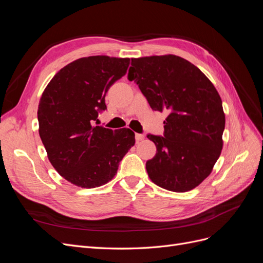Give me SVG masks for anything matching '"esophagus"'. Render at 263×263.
<instances>
[{
  "mask_svg": "<svg viewBox=\"0 0 263 263\" xmlns=\"http://www.w3.org/2000/svg\"><path fill=\"white\" fill-rule=\"evenodd\" d=\"M135 138H136V141H140L145 138V136L142 134H136V136H135Z\"/></svg>",
  "mask_w": 263,
  "mask_h": 263,
  "instance_id": "1",
  "label": "esophagus"
}]
</instances>
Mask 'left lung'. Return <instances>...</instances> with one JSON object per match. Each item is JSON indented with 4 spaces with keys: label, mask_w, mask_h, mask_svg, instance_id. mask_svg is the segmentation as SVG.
I'll list each match as a JSON object with an SVG mask.
<instances>
[{
    "label": "left lung",
    "mask_w": 263,
    "mask_h": 263,
    "mask_svg": "<svg viewBox=\"0 0 263 263\" xmlns=\"http://www.w3.org/2000/svg\"><path fill=\"white\" fill-rule=\"evenodd\" d=\"M135 81L150 107L168 112L164 135L148 138L157 147L146 162L150 180L173 192H187L208 178L220 156L225 113L210 79L179 55L133 58Z\"/></svg>",
    "instance_id": "8db88e82"
}]
</instances>
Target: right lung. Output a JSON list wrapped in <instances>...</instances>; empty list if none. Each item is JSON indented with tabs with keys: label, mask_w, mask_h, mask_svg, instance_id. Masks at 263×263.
Segmentation results:
<instances>
[{
	"label": "right lung",
	"mask_w": 263,
	"mask_h": 263,
	"mask_svg": "<svg viewBox=\"0 0 263 263\" xmlns=\"http://www.w3.org/2000/svg\"><path fill=\"white\" fill-rule=\"evenodd\" d=\"M129 58L91 55L54 74L39 101V136L50 163L72 184L92 189L112 180L135 145L129 128L112 130L98 123L105 95L124 77Z\"/></svg>",
	"instance_id": "add662e5"
}]
</instances>
